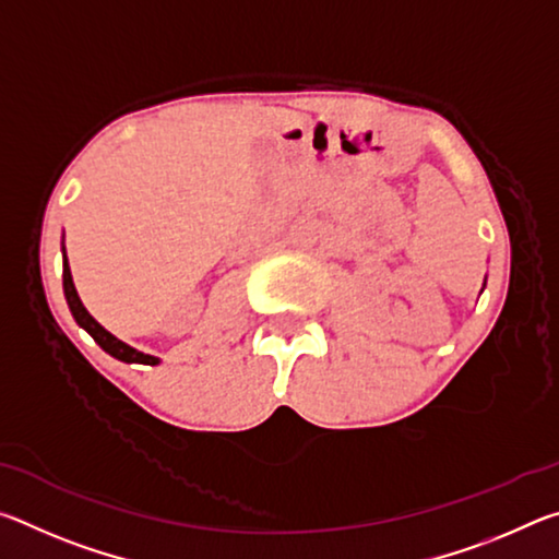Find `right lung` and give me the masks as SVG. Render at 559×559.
Wrapping results in <instances>:
<instances>
[{
  "label": "right lung",
  "mask_w": 559,
  "mask_h": 559,
  "mask_svg": "<svg viewBox=\"0 0 559 559\" xmlns=\"http://www.w3.org/2000/svg\"><path fill=\"white\" fill-rule=\"evenodd\" d=\"M63 293H66V300H69V308L75 318V323H79L83 330H88V335L96 340V343L106 349L108 355H112L116 359H122V362H140V365H157L159 362L157 357L138 353L135 347H130L122 343V340H118L116 335H110L108 330L103 328L86 308H83L79 293H75V286H73L69 261H66V251H63Z\"/></svg>",
  "instance_id": "obj_1"
}]
</instances>
